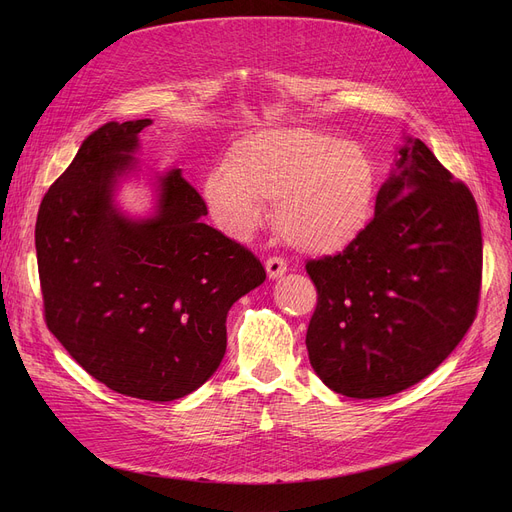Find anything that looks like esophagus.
Segmentation results:
<instances>
[{
  "mask_svg": "<svg viewBox=\"0 0 512 512\" xmlns=\"http://www.w3.org/2000/svg\"><path fill=\"white\" fill-rule=\"evenodd\" d=\"M265 272H267V278L270 280H276L280 276L286 274V261L280 259V257H270L265 261Z\"/></svg>",
  "mask_w": 512,
  "mask_h": 512,
  "instance_id": "obj_1",
  "label": "esophagus"
}]
</instances>
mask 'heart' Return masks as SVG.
Wrapping results in <instances>:
<instances>
[{
    "mask_svg": "<svg viewBox=\"0 0 512 512\" xmlns=\"http://www.w3.org/2000/svg\"><path fill=\"white\" fill-rule=\"evenodd\" d=\"M218 224L236 238L276 204V230L305 255L346 251L367 232L378 207V172L369 153L311 128H270L232 145L226 166L203 182Z\"/></svg>",
    "mask_w": 512,
    "mask_h": 512,
    "instance_id": "b5f03b06",
    "label": "heart"
}]
</instances>
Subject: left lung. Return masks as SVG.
Instances as JSON below:
<instances>
[{"instance_id":"8db88e82","label":"left lung","mask_w":512,"mask_h":512,"mask_svg":"<svg viewBox=\"0 0 512 512\" xmlns=\"http://www.w3.org/2000/svg\"><path fill=\"white\" fill-rule=\"evenodd\" d=\"M481 226L469 188L405 137L353 247L307 263L317 307L307 328L319 380L348 398H382L432 373L471 328Z\"/></svg>"}]
</instances>
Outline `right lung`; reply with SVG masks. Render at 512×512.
<instances>
[{
  "label": "right lung",
  "instance_id": "right-lung-1",
  "mask_svg": "<svg viewBox=\"0 0 512 512\" xmlns=\"http://www.w3.org/2000/svg\"><path fill=\"white\" fill-rule=\"evenodd\" d=\"M149 124L107 122L89 134L41 201L35 247L47 328L70 357L118 394L168 402L220 367L228 311L265 270L201 222L207 205L180 170L155 176L147 218L118 207Z\"/></svg>",
  "mask_w": 512,
  "mask_h": 512
}]
</instances>
